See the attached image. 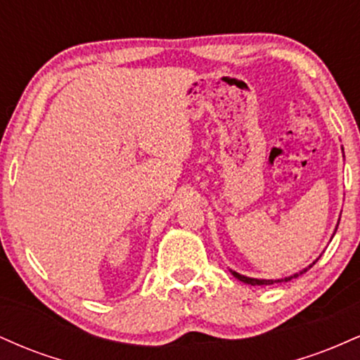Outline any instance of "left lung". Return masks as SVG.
Here are the masks:
<instances>
[{"mask_svg": "<svg viewBox=\"0 0 360 360\" xmlns=\"http://www.w3.org/2000/svg\"><path fill=\"white\" fill-rule=\"evenodd\" d=\"M316 262V260H315ZM313 262V264H315ZM313 264L309 267H313ZM309 267H307V269H303L301 272H298V274H292V276H289V278H284V279H278V281H269V279H254V278H247V276H242V274H238V272H232V274L235 276V278H237L238 281H242V283H245V284H250V286H262V284H274V283H281V281H291L292 278H298L300 274H304V272H307Z\"/></svg>", "mask_w": 360, "mask_h": 360, "instance_id": "1", "label": "left lung"}]
</instances>
